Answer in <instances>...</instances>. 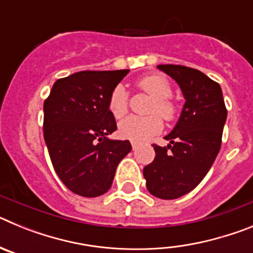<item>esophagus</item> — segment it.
<instances>
[{
  "label": "esophagus",
  "mask_w": 253,
  "mask_h": 253,
  "mask_svg": "<svg viewBox=\"0 0 253 253\" xmlns=\"http://www.w3.org/2000/svg\"><path fill=\"white\" fill-rule=\"evenodd\" d=\"M131 147H133V149H137L138 143L137 142H131Z\"/></svg>",
  "instance_id": "1"
}]
</instances>
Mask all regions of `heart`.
<instances>
[{
  "mask_svg": "<svg viewBox=\"0 0 253 253\" xmlns=\"http://www.w3.org/2000/svg\"><path fill=\"white\" fill-rule=\"evenodd\" d=\"M137 87L143 92L148 93L153 97L149 116H128L126 119L120 122L119 133L123 138L143 142L153 135L160 133L163 128V119L172 120L176 115V105L169 97L172 95V87L167 78L160 75H148L139 78L137 81ZM129 107L128 93L123 86H116L111 91L107 100V109L115 119H122L126 115ZM160 114L157 116L155 114Z\"/></svg>",
  "mask_w": 253,
  "mask_h": 253,
  "instance_id": "b5f03b06",
  "label": "heart"
}]
</instances>
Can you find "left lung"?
Instances as JSON below:
<instances>
[{
    "label": "left lung",
    "mask_w": 253,
    "mask_h": 253,
    "mask_svg": "<svg viewBox=\"0 0 253 253\" xmlns=\"http://www.w3.org/2000/svg\"><path fill=\"white\" fill-rule=\"evenodd\" d=\"M157 67L177 82L186 101L176 126L165 137L169 146L152 144L156 157L143 176L152 195L172 200L195 189L214 163L227 109L219 84L203 72L178 64Z\"/></svg>",
    "instance_id": "left-lung-1"
}]
</instances>
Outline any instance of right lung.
Returning a JSON list of instances; mask_svg holds the SVG:
<instances>
[{
  "label": "right lung",
  "mask_w": 253,
  "mask_h": 253,
  "mask_svg": "<svg viewBox=\"0 0 253 253\" xmlns=\"http://www.w3.org/2000/svg\"><path fill=\"white\" fill-rule=\"evenodd\" d=\"M129 69L82 71L59 78L44 101V140L57 175L72 193L96 198L111 187L116 167L131 151L107 109L111 91Z\"/></svg>",
  "instance_id": "add662e5"
}]
</instances>
